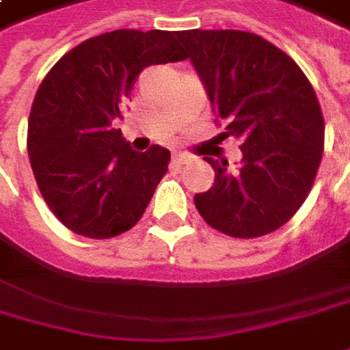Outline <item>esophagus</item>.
<instances>
[{"label":"esophagus","instance_id":"esophagus-1","mask_svg":"<svg viewBox=\"0 0 350 350\" xmlns=\"http://www.w3.org/2000/svg\"><path fill=\"white\" fill-rule=\"evenodd\" d=\"M193 159H195V155H191V153H185V151H177V153H173V163H177V165L191 163Z\"/></svg>","mask_w":350,"mask_h":350}]
</instances>
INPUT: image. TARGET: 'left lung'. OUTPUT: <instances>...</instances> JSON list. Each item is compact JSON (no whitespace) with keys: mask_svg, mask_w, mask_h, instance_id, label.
<instances>
[{"mask_svg":"<svg viewBox=\"0 0 350 350\" xmlns=\"http://www.w3.org/2000/svg\"><path fill=\"white\" fill-rule=\"evenodd\" d=\"M204 84L220 139H240L242 165L204 157L215 183L195 195L206 224L234 238L284 226L304 204L321 163L325 122L311 82L295 61L266 39L234 29L181 31Z\"/></svg>","mask_w":350,"mask_h":350,"instance_id":"8db88e82","label":"left lung"}]
</instances>
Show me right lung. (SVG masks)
Masks as SVG:
<instances>
[{"label":"right lung","instance_id":"right-lung-1","mask_svg":"<svg viewBox=\"0 0 350 350\" xmlns=\"http://www.w3.org/2000/svg\"><path fill=\"white\" fill-rule=\"evenodd\" d=\"M177 61L185 53L175 33L118 29L68 51L43 79L27 151L44 202L72 232L102 240L142 219L171 153L131 149L114 120L146 66Z\"/></svg>","mask_w":350,"mask_h":350}]
</instances>
